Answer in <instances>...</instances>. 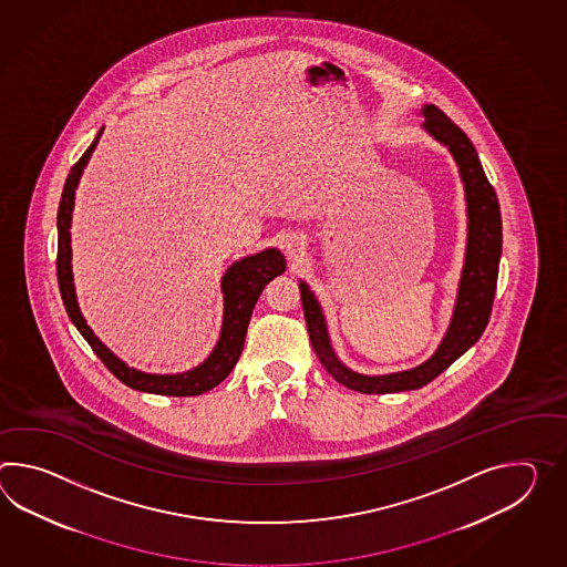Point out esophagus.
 <instances>
[{
	"mask_svg": "<svg viewBox=\"0 0 567 567\" xmlns=\"http://www.w3.org/2000/svg\"><path fill=\"white\" fill-rule=\"evenodd\" d=\"M302 250V241L297 238V236H289V238L285 239V252L290 258H297Z\"/></svg>",
	"mask_w": 567,
	"mask_h": 567,
	"instance_id": "1",
	"label": "esophagus"
}]
</instances>
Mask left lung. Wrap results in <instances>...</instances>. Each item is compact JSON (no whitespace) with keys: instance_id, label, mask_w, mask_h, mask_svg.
<instances>
[{"instance_id":"left-lung-1","label":"left lung","mask_w":567,"mask_h":567,"mask_svg":"<svg viewBox=\"0 0 567 567\" xmlns=\"http://www.w3.org/2000/svg\"><path fill=\"white\" fill-rule=\"evenodd\" d=\"M421 114L425 117L423 130L452 152L466 190V258L457 287L452 321L441 340L440 348L427 362L403 372H392L382 377H365L360 372H353L352 368L341 362L338 353L331 348L328 323L313 290L302 280L299 285L309 340L313 343L319 362L340 384L348 386L350 391L364 394L416 391L429 384L433 378L440 377L445 368H450L462 353H466L480 340V336L488 326L492 301L496 292L498 265L503 252V221L496 193L484 175L478 152L466 134L435 105H423Z\"/></svg>"}]
</instances>
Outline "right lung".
Returning <instances> with one entry per match:
<instances>
[{
  "instance_id": "right-lung-1",
  "label": "right lung",
  "mask_w": 567,
  "mask_h": 567,
  "mask_svg": "<svg viewBox=\"0 0 567 567\" xmlns=\"http://www.w3.org/2000/svg\"><path fill=\"white\" fill-rule=\"evenodd\" d=\"M101 132H103V127L95 140L91 142L85 154L71 168V173L66 176V183H64L61 205H59L56 277H59V289L63 297L64 309L71 317L73 326L87 340L91 350L97 353V358L105 364V368L130 389L152 392V394H166V396H197L203 392L212 391L219 382H224L227 374L234 370L241 348H244L254 305L262 295L266 285L272 278L285 272L287 260L282 254L278 252L277 248H268L262 252L246 256L227 268L226 275L221 278V292H224L221 333L215 343L214 352L207 355V360L203 364L193 368L189 372H181V374H146L142 370L130 368L93 333V329L89 328L85 317L79 309V302H76L73 268H71V231L69 229H71V219H73L76 185L83 175V168L87 166L89 158L100 142Z\"/></svg>"
}]
</instances>
